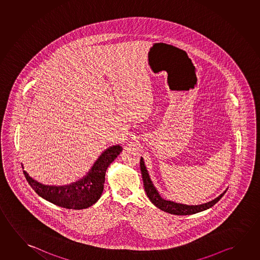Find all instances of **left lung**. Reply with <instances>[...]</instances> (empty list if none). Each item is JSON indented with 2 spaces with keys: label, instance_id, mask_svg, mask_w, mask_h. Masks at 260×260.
<instances>
[{
  "label": "left lung",
  "instance_id": "8db88e82",
  "mask_svg": "<svg viewBox=\"0 0 260 260\" xmlns=\"http://www.w3.org/2000/svg\"><path fill=\"white\" fill-rule=\"evenodd\" d=\"M140 170H141V175L143 178L145 192L147 193L149 200L151 201L152 204L156 205V207L159 208L160 210L168 212V213H171V214H175V215H191V214H194L197 212L205 211L209 208L212 207L216 203H218L227 191V190L224 191L214 200L208 202L206 204H200V205H186V204H177L172 201L165 200L160 196L159 192H157V190L154 186V184L149 177L148 170H147L144 161H143V157L140 158Z\"/></svg>",
  "mask_w": 260,
  "mask_h": 260
}]
</instances>
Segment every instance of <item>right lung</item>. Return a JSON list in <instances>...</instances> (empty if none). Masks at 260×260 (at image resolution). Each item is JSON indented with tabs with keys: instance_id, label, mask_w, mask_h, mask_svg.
Masks as SVG:
<instances>
[{
	"instance_id": "right-lung-1",
	"label": "right lung",
	"mask_w": 260,
	"mask_h": 260,
	"mask_svg": "<svg viewBox=\"0 0 260 260\" xmlns=\"http://www.w3.org/2000/svg\"><path fill=\"white\" fill-rule=\"evenodd\" d=\"M121 150L120 145L107 148L96 160L86 176L67 185H45L33 179L25 170L23 173L33 190L45 200L66 209H85L100 199L104 191L106 170Z\"/></svg>"
}]
</instances>
